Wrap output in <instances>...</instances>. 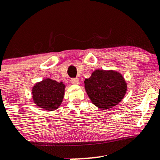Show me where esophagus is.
Segmentation results:
<instances>
[{"mask_svg":"<svg viewBox=\"0 0 160 160\" xmlns=\"http://www.w3.org/2000/svg\"><path fill=\"white\" fill-rule=\"evenodd\" d=\"M71 82L72 84H78L79 83V79L78 78H71Z\"/></svg>","mask_w":160,"mask_h":160,"instance_id":"esophagus-1","label":"esophagus"}]
</instances>
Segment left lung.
Here are the masks:
<instances>
[{
    "label": "left lung",
    "mask_w": 160,
    "mask_h": 160,
    "mask_svg": "<svg viewBox=\"0 0 160 160\" xmlns=\"http://www.w3.org/2000/svg\"><path fill=\"white\" fill-rule=\"evenodd\" d=\"M84 83L92 102L103 110L117 105L127 89L122 75L113 71L97 70L90 78L86 79Z\"/></svg>",
    "instance_id": "left-lung-1"
}]
</instances>
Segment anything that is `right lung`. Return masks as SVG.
<instances>
[{"label": "right lung", "instance_id": "1", "mask_svg": "<svg viewBox=\"0 0 160 160\" xmlns=\"http://www.w3.org/2000/svg\"><path fill=\"white\" fill-rule=\"evenodd\" d=\"M65 85L51 79L38 82L32 89L34 102L47 111H54L60 106L64 98Z\"/></svg>", "mask_w": 160, "mask_h": 160}]
</instances>
